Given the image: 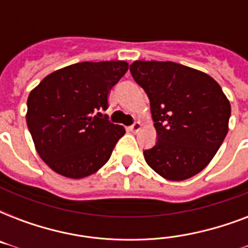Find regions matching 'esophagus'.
Masks as SVG:
<instances>
[{
  "label": "esophagus",
  "mask_w": 248,
  "mask_h": 248,
  "mask_svg": "<svg viewBox=\"0 0 248 248\" xmlns=\"http://www.w3.org/2000/svg\"><path fill=\"white\" fill-rule=\"evenodd\" d=\"M141 128V124L140 122H135V124H132L130 127H128V130L132 132H138Z\"/></svg>",
  "instance_id": "1"
}]
</instances>
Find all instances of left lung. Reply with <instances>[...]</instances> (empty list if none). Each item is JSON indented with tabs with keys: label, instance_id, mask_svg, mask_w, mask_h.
I'll list each match as a JSON object with an SVG mask.
<instances>
[{
	"label": "left lung",
	"instance_id": "8db88e82",
	"mask_svg": "<svg viewBox=\"0 0 248 248\" xmlns=\"http://www.w3.org/2000/svg\"><path fill=\"white\" fill-rule=\"evenodd\" d=\"M132 78L151 101L157 131L147 163L167 180L181 181L210 163L228 134L231 103L215 79L172 62L136 60Z\"/></svg>",
	"mask_w": 248,
	"mask_h": 248
}]
</instances>
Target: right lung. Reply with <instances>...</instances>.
<instances>
[{
	"label": "right lung",
	"mask_w": 248,
	"mask_h": 248,
	"mask_svg": "<svg viewBox=\"0 0 248 248\" xmlns=\"http://www.w3.org/2000/svg\"><path fill=\"white\" fill-rule=\"evenodd\" d=\"M128 64L83 62L45 77L27 101V124L37 153L71 179L93 175L110 158L124 128L109 122L108 93Z\"/></svg>",
	"instance_id": "right-lung-1"
}]
</instances>
